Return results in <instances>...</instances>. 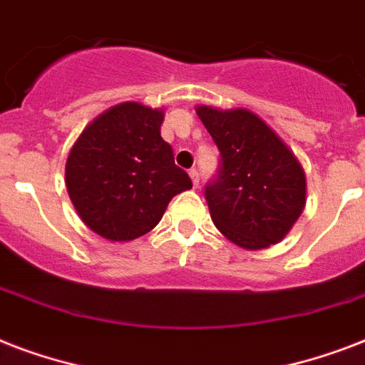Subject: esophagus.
<instances>
[{
	"label": "esophagus",
	"instance_id": "34e87169",
	"mask_svg": "<svg viewBox=\"0 0 365 365\" xmlns=\"http://www.w3.org/2000/svg\"><path fill=\"white\" fill-rule=\"evenodd\" d=\"M189 178H191V182H193V187H199V172L191 168L189 170Z\"/></svg>",
	"mask_w": 365,
	"mask_h": 365
}]
</instances>
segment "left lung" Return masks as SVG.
<instances>
[{
	"instance_id": "left-lung-1",
	"label": "left lung",
	"mask_w": 365,
	"mask_h": 365,
	"mask_svg": "<svg viewBox=\"0 0 365 365\" xmlns=\"http://www.w3.org/2000/svg\"><path fill=\"white\" fill-rule=\"evenodd\" d=\"M197 115L220 149L217 174L205 187L212 222L240 248L280 242L305 208L299 160L252 111L199 106Z\"/></svg>"
}]
</instances>
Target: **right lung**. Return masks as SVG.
<instances>
[{
  "label": "right lung",
  "mask_w": 365,
  "mask_h": 365,
  "mask_svg": "<svg viewBox=\"0 0 365 365\" xmlns=\"http://www.w3.org/2000/svg\"><path fill=\"white\" fill-rule=\"evenodd\" d=\"M163 110L113 106L81 132L66 163V187L88 229L108 240H134L160 222L166 206L193 187L160 138Z\"/></svg>",
  "instance_id": "obj_1"
}]
</instances>
